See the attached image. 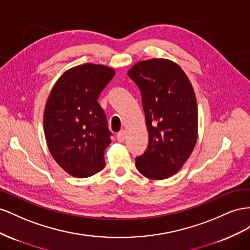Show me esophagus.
Segmentation results:
<instances>
[{"label": "esophagus", "mask_w": 250, "mask_h": 250, "mask_svg": "<svg viewBox=\"0 0 250 250\" xmlns=\"http://www.w3.org/2000/svg\"><path fill=\"white\" fill-rule=\"evenodd\" d=\"M125 139V132L124 130H121L120 132H118L117 134V140L119 142H124Z\"/></svg>", "instance_id": "1"}]
</instances>
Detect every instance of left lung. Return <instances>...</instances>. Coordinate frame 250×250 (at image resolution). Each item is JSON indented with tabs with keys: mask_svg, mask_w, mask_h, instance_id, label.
I'll return each instance as SVG.
<instances>
[{
	"mask_svg": "<svg viewBox=\"0 0 250 250\" xmlns=\"http://www.w3.org/2000/svg\"><path fill=\"white\" fill-rule=\"evenodd\" d=\"M127 75L140 90L148 132L147 147L135 165L149 179H166L182 167L196 145L194 89L183 70L167 60L139 62Z\"/></svg>",
	"mask_w": 250,
	"mask_h": 250,
	"instance_id": "obj_1",
	"label": "left lung"
}]
</instances>
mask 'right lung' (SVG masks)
<instances>
[{"instance_id": "add662e5", "label": "right lung", "mask_w": 250, "mask_h": 250, "mask_svg": "<svg viewBox=\"0 0 250 250\" xmlns=\"http://www.w3.org/2000/svg\"><path fill=\"white\" fill-rule=\"evenodd\" d=\"M113 76L111 68L84 63L63 73L49 95L47 145L54 160L73 177H90L105 166L104 153L112 133L97 99Z\"/></svg>"}]
</instances>
